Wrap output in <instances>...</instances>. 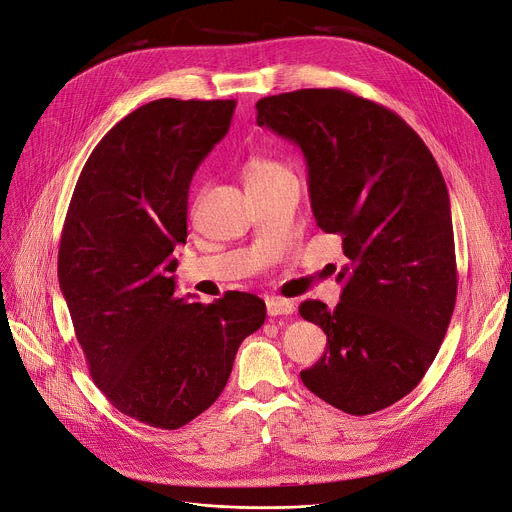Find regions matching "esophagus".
I'll use <instances>...</instances> for the list:
<instances>
[{"instance_id": "esophagus-1", "label": "esophagus", "mask_w": 512, "mask_h": 512, "mask_svg": "<svg viewBox=\"0 0 512 512\" xmlns=\"http://www.w3.org/2000/svg\"><path fill=\"white\" fill-rule=\"evenodd\" d=\"M265 306H267V314L269 316H288V314H294L296 306L292 300H286V298H277V296H271L265 300Z\"/></svg>"}]
</instances>
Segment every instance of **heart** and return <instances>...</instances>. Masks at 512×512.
<instances>
[{
	"label": "heart",
	"mask_w": 512,
	"mask_h": 512,
	"mask_svg": "<svg viewBox=\"0 0 512 512\" xmlns=\"http://www.w3.org/2000/svg\"><path fill=\"white\" fill-rule=\"evenodd\" d=\"M290 169L275 161V159H269V157H251L247 163H245V179H247V185H257V183H267L271 179H275L277 175H284L288 173Z\"/></svg>",
	"instance_id": "heart-1"
}]
</instances>
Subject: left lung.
I'll list each match as a JSON object with an SVG mask.
<instances>
[{
  "instance_id": "left-lung-1",
  "label": "left lung",
  "mask_w": 512,
  "mask_h": 512,
  "mask_svg": "<svg viewBox=\"0 0 512 512\" xmlns=\"http://www.w3.org/2000/svg\"><path fill=\"white\" fill-rule=\"evenodd\" d=\"M257 124L296 143L316 224L341 235V302L300 316L327 351L300 371L331 406L363 416L412 392L431 367L457 296L447 185L398 114L345 89H298L257 102Z\"/></svg>"
}]
</instances>
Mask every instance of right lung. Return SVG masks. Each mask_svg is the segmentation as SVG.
Masks as SVG:
<instances>
[{"label":"right lung","instance_id":"1","mask_svg":"<svg viewBox=\"0 0 512 512\" xmlns=\"http://www.w3.org/2000/svg\"><path fill=\"white\" fill-rule=\"evenodd\" d=\"M235 106L163 98L122 118L83 165L63 226L59 284L89 374L114 408L155 429L210 408L265 322L261 298L188 302L171 275L192 177Z\"/></svg>","mask_w":512,"mask_h":512}]
</instances>
